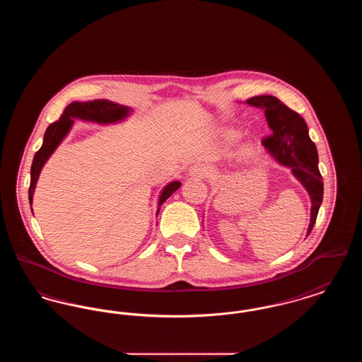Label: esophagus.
Here are the masks:
<instances>
[{
  "instance_id": "34e87169",
  "label": "esophagus",
  "mask_w": 362,
  "mask_h": 362,
  "mask_svg": "<svg viewBox=\"0 0 362 362\" xmlns=\"http://www.w3.org/2000/svg\"><path fill=\"white\" fill-rule=\"evenodd\" d=\"M209 171H207L206 167H204V165H192L191 168H189V175L191 177H205L206 176Z\"/></svg>"
}]
</instances>
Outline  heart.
I'll use <instances>...</instances> for the list:
<instances>
[{
	"mask_svg": "<svg viewBox=\"0 0 362 362\" xmlns=\"http://www.w3.org/2000/svg\"><path fill=\"white\" fill-rule=\"evenodd\" d=\"M240 137V133L238 130H226L224 132V142L225 144H232L235 142L238 138ZM254 152V145L252 144H245L243 145L240 149L241 158H248L251 157Z\"/></svg>",
	"mask_w": 362,
	"mask_h": 362,
	"instance_id": "obj_1",
	"label": "heart"
}]
</instances>
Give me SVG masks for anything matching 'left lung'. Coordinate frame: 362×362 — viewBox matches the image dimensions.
Segmentation results:
<instances>
[{
    "label": "left lung",
    "mask_w": 362,
    "mask_h": 362,
    "mask_svg": "<svg viewBox=\"0 0 362 362\" xmlns=\"http://www.w3.org/2000/svg\"><path fill=\"white\" fill-rule=\"evenodd\" d=\"M245 103L259 107L264 111L272 134L262 141L263 146L281 165L292 170L294 177L310 194L308 236L323 202V180L317 167L319 156L308 134V126L303 117L276 99V96H254Z\"/></svg>",
    "instance_id": "8db88e82"
}]
</instances>
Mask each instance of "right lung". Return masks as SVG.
Instances as JSON below:
<instances>
[{
	"mask_svg": "<svg viewBox=\"0 0 362 362\" xmlns=\"http://www.w3.org/2000/svg\"><path fill=\"white\" fill-rule=\"evenodd\" d=\"M133 112V108L127 105L114 103L110 100H90V102H73L70 103L61 115L59 121L52 123L43 137V144L40 149L35 153L33 165H31V183L28 189V198L30 205H33V197H34L36 182L39 179L40 171L49 157L54 153V151L58 148V145L64 141V138L68 136V133L74 123V119L80 121L95 122L100 124H110V123H118L124 121L130 114ZM182 186L180 182L173 180L168 183L160 192L158 198V209L157 214L160 211L161 205L173 195L176 189ZM33 210V207H31Z\"/></svg>",
	"mask_w": 362,
	"mask_h": 362,
	"instance_id": "obj_1",
	"label": "right lung"
}]
</instances>
